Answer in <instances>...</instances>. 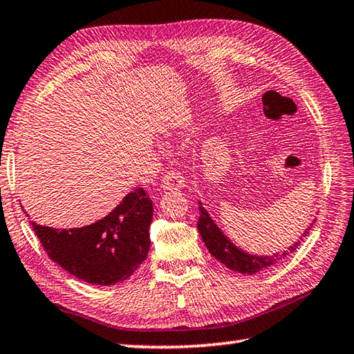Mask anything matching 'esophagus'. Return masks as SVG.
Listing matches in <instances>:
<instances>
[{"label":"esophagus","instance_id":"obj_1","mask_svg":"<svg viewBox=\"0 0 354 354\" xmlns=\"http://www.w3.org/2000/svg\"><path fill=\"white\" fill-rule=\"evenodd\" d=\"M185 184L183 175L176 170H167L161 179V187L165 190H179Z\"/></svg>","mask_w":354,"mask_h":354}]
</instances>
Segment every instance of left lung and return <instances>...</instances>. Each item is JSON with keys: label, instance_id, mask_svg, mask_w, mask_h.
Masks as SVG:
<instances>
[{"label": "left lung", "instance_id": "8db88e82", "mask_svg": "<svg viewBox=\"0 0 354 354\" xmlns=\"http://www.w3.org/2000/svg\"><path fill=\"white\" fill-rule=\"evenodd\" d=\"M199 221H198V230L201 238L205 242L207 248L212 253V256H214L221 264L227 266L230 270H234V272H241V273H247V274H253L256 272H259L262 268H267L268 266L273 264L274 258H264V256H253V254H247L242 250H239L238 247H234L230 241L225 238V234H223L221 228L213 223V219L210 218V214L205 212V209L203 207V204L199 203ZM313 225V224H311ZM308 227L306 233H304V238L307 236L310 233ZM302 241V239H301ZM296 242L295 247L288 248L290 252L296 250V247L301 244ZM287 253L283 252L282 256H286Z\"/></svg>", "mask_w": 354, "mask_h": 354}]
</instances>
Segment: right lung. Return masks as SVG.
I'll list each match as a JSON object with an SVG mask.
<instances>
[{
	"instance_id": "add662e5",
	"label": "right lung",
	"mask_w": 354,
	"mask_h": 354,
	"mask_svg": "<svg viewBox=\"0 0 354 354\" xmlns=\"http://www.w3.org/2000/svg\"><path fill=\"white\" fill-rule=\"evenodd\" d=\"M153 205L142 187L98 223L81 228H52L32 223L47 256L75 278L113 286L133 274L150 248Z\"/></svg>"
}]
</instances>
